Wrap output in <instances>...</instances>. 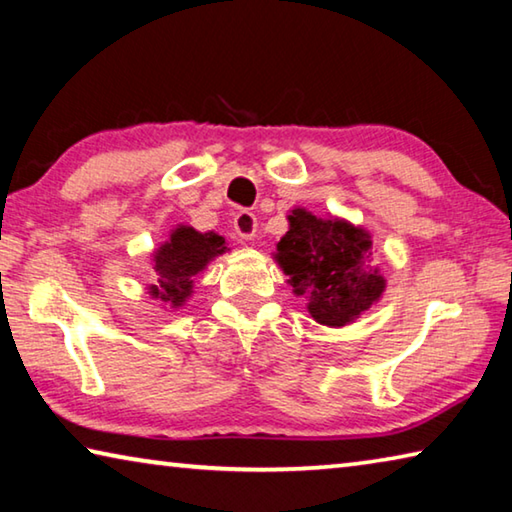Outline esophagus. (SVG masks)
<instances>
[{
    "label": "esophagus",
    "mask_w": 512,
    "mask_h": 512,
    "mask_svg": "<svg viewBox=\"0 0 512 512\" xmlns=\"http://www.w3.org/2000/svg\"><path fill=\"white\" fill-rule=\"evenodd\" d=\"M235 232L241 239H255L257 235V216L253 212H239L235 216Z\"/></svg>",
    "instance_id": "esophagus-1"
}]
</instances>
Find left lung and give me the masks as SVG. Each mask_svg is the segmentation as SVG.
Here are the masks:
<instances>
[{"label": "left lung", "mask_w": 512, "mask_h": 512, "mask_svg": "<svg viewBox=\"0 0 512 512\" xmlns=\"http://www.w3.org/2000/svg\"><path fill=\"white\" fill-rule=\"evenodd\" d=\"M287 219L273 259L316 323L345 327L377 305L386 280L372 264L368 230L339 216L320 219L305 207H293Z\"/></svg>", "instance_id": "1"}]
</instances>
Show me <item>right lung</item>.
Returning a JSON list of instances; mask_svg holds the SVG:
<instances>
[{
	"label": "right lung",
	"instance_id": "add662e5",
	"mask_svg": "<svg viewBox=\"0 0 512 512\" xmlns=\"http://www.w3.org/2000/svg\"><path fill=\"white\" fill-rule=\"evenodd\" d=\"M225 239L216 232H198L192 225H176L169 239L153 250L155 282L149 284V296L164 307L180 309L192 298L194 277L207 264L228 253Z\"/></svg>",
	"mask_w": 512,
	"mask_h": 512
}]
</instances>
